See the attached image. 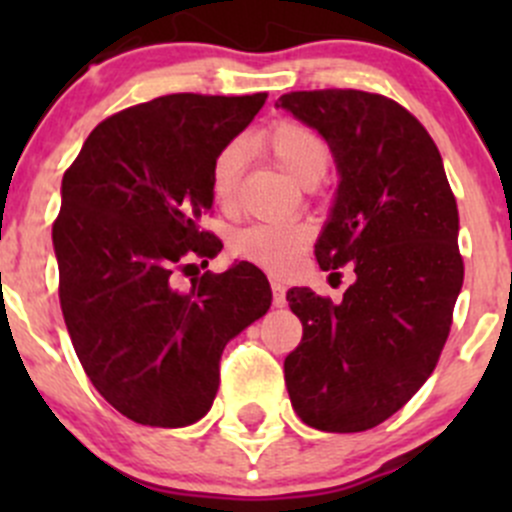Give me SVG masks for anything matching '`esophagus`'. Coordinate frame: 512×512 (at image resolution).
Returning a JSON list of instances; mask_svg holds the SVG:
<instances>
[{"instance_id":"1","label":"esophagus","mask_w":512,"mask_h":512,"mask_svg":"<svg viewBox=\"0 0 512 512\" xmlns=\"http://www.w3.org/2000/svg\"><path fill=\"white\" fill-rule=\"evenodd\" d=\"M272 304H275V307H285V304H287V287H285V282L272 280Z\"/></svg>"}]
</instances>
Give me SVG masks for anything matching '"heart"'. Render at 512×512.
<instances>
[{"label": "heart", "instance_id": "heart-1", "mask_svg": "<svg viewBox=\"0 0 512 512\" xmlns=\"http://www.w3.org/2000/svg\"><path fill=\"white\" fill-rule=\"evenodd\" d=\"M250 146L267 153L285 173L304 188H314L327 175L332 148L317 128L294 118H282L250 138ZM245 146L230 141L218 151L210 165V195L225 213L237 208L240 198ZM314 230L302 220L285 223H252L232 235V252L240 260L260 265L270 272H285L297 262L299 252L309 245Z\"/></svg>", "mask_w": 512, "mask_h": 512}]
</instances>
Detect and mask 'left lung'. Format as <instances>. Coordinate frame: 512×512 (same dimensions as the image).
Here are the masks:
<instances>
[{
    "instance_id": "left-lung-1",
    "label": "left lung",
    "mask_w": 512,
    "mask_h": 512,
    "mask_svg": "<svg viewBox=\"0 0 512 512\" xmlns=\"http://www.w3.org/2000/svg\"><path fill=\"white\" fill-rule=\"evenodd\" d=\"M277 106L327 138L339 170L332 218L314 245L356 282L334 304L287 292L302 342L285 384L307 426L356 433L394 416L436 369L463 285L458 208L441 153L414 113L356 89L292 91Z\"/></svg>"
}]
</instances>
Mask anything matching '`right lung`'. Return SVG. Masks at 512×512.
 I'll return each instance as SVG.
<instances>
[{
	"label": "right lung",
	"instance_id": "1",
	"mask_svg": "<svg viewBox=\"0 0 512 512\" xmlns=\"http://www.w3.org/2000/svg\"><path fill=\"white\" fill-rule=\"evenodd\" d=\"M265 98L168 94L123 108L61 180L51 237L66 329L98 394L143 426L208 414L225 344L270 309V282L250 262L173 287L175 272L223 250L200 227L210 165Z\"/></svg>",
	"mask_w": 512,
	"mask_h": 512
}]
</instances>
